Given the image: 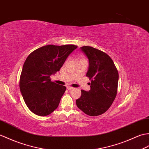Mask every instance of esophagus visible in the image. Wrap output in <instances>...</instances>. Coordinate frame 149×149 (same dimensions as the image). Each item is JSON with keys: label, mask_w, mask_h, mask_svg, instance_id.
<instances>
[{"label": "esophagus", "mask_w": 149, "mask_h": 149, "mask_svg": "<svg viewBox=\"0 0 149 149\" xmlns=\"http://www.w3.org/2000/svg\"><path fill=\"white\" fill-rule=\"evenodd\" d=\"M67 89H68V90H72V89H74V88H72V87H71V86H67Z\"/></svg>", "instance_id": "1"}]
</instances>
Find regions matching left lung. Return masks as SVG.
Listing matches in <instances>:
<instances>
[{"label":"left lung","mask_w":149,"mask_h":149,"mask_svg":"<svg viewBox=\"0 0 149 149\" xmlns=\"http://www.w3.org/2000/svg\"><path fill=\"white\" fill-rule=\"evenodd\" d=\"M81 50L88 58L86 76L91 83L89 91L82 89L76 105L88 116H100L110 108L116 97L118 71L111 58L104 52L91 46H82Z\"/></svg>","instance_id":"left-lung-1"}]
</instances>
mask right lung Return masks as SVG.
<instances>
[{
    "mask_svg": "<svg viewBox=\"0 0 149 149\" xmlns=\"http://www.w3.org/2000/svg\"><path fill=\"white\" fill-rule=\"evenodd\" d=\"M77 47L73 44L47 45L33 51L26 58L20 75L19 89L31 112L46 116L57 109L66 87L52 82L50 76L60 71Z\"/></svg>",
    "mask_w": 149,
    "mask_h": 149,
    "instance_id": "obj_1",
    "label": "right lung"
}]
</instances>
